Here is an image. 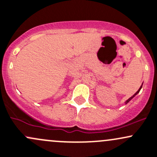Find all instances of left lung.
Masks as SVG:
<instances>
[{"label":"left lung","mask_w":157,"mask_h":157,"mask_svg":"<svg viewBox=\"0 0 157 157\" xmlns=\"http://www.w3.org/2000/svg\"><path fill=\"white\" fill-rule=\"evenodd\" d=\"M141 87H142V85H141V87H140V88H139V90H138V91H137V92H136V93H135V94H134V95H132V97H130V98H128V100H127V101H126V102H125V103H126V104H127V103H128V101H130V100H131V99H132V98H133V97H135V95H137V94H138V92H140V90H141Z\"/></svg>","instance_id":"8db88e82"}]
</instances>
